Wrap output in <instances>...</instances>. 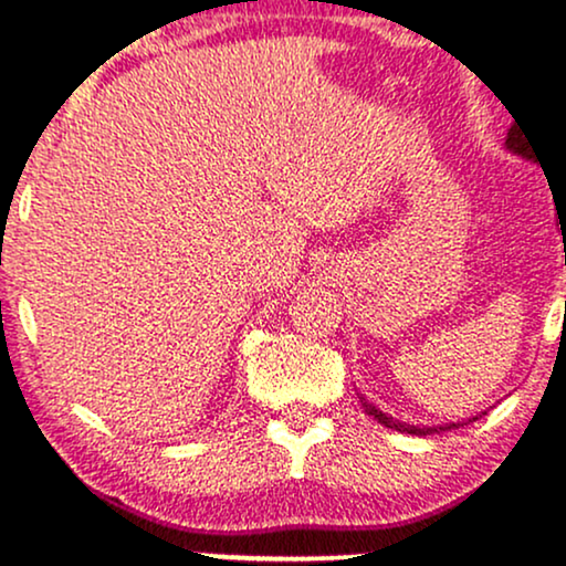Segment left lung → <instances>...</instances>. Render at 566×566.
Listing matches in <instances>:
<instances>
[{
	"label": "left lung",
	"mask_w": 566,
	"mask_h": 566,
	"mask_svg": "<svg viewBox=\"0 0 566 566\" xmlns=\"http://www.w3.org/2000/svg\"><path fill=\"white\" fill-rule=\"evenodd\" d=\"M505 148H509L511 154H516V157L522 159H532L535 161V148H530L527 143V135H522V127L516 129V125H513L509 129V138H505ZM359 401L361 407H365L367 415H373L378 423H382L386 428H391V431H401V433H412V437H431V433H441V431H450V428H458L460 423H444V426H409V423H401V420H394L391 415H386L382 409H378L375 405H369V401L365 399V396L359 394ZM484 415V412H482ZM482 415H476V418H469L471 420H479Z\"/></svg>",
	"instance_id": "obj_1"
}]
</instances>
